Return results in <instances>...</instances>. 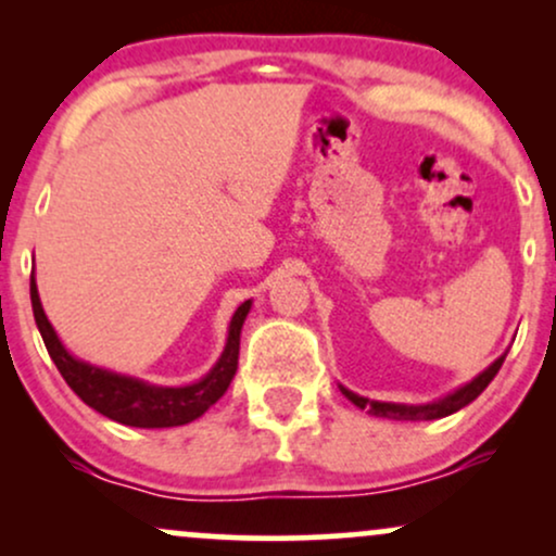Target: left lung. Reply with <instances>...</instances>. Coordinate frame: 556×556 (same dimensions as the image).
<instances>
[{
	"instance_id": "obj_1",
	"label": "left lung",
	"mask_w": 556,
	"mask_h": 556,
	"mask_svg": "<svg viewBox=\"0 0 556 556\" xmlns=\"http://www.w3.org/2000/svg\"><path fill=\"white\" fill-rule=\"evenodd\" d=\"M507 358V353L500 355L491 366L486 368L483 374H478L473 381H468V384L455 389L452 394H446V397L437 400V402H429V405H400V402H379V400H368V397H361V394L350 392V389H342V394L348 397L353 405H358L361 410H368L371 416L376 418H389V420H437V418H444V416H452V413H457L460 407L470 405L478 394L483 392L491 384V379H494L496 374H500L502 363Z\"/></svg>"
}]
</instances>
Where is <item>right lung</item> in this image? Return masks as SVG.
<instances>
[{
	"mask_svg": "<svg viewBox=\"0 0 556 556\" xmlns=\"http://www.w3.org/2000/svg\"><path fill=\"white\" fill-rule=\"evenodd\" d=\"M30 305H34V318L43 344H47L56 371L62 374L67 387L96 413L123 426H136V429H169V426L190 424V420L201 418L227 392L229 381L238 371L242 324L251 311V300H245L235 311L232 321H229L225 353L201 381L185 387H156L136 379V376L106 371V368L91 366V363L70 355L56 337L54 327L49 324L47 314H43L34 271H30Z\"/></svg>",
	"mask_w": 556,
	"mask_h": 556,
	"instance_id": "1",
	"label": "right lung"
}]
</instances>
